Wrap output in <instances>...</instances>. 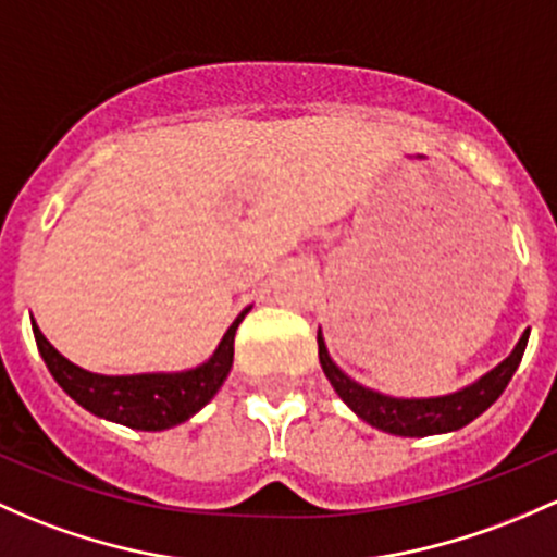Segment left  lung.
Masks as SVG:
<instances>
[{
    "label": "left lung",
    "mask_w": 557,
    "mask_h": 557,
    "mask_svg": "<svg viewBox=\"0 0 557 557\" xmlns=\"http://www.w3.org/2000/svg\"><path fill=\"white\" fill-rule=\"evenodd\" d=\"M525 344H529V331L520 336L518 347L512 349V355L505 362H499L494 371L485 373L475 384L454 392V395L426 397V400H403V397L379 395V392L366 389V386L352 382L347 373L338 371L336 362L327 357L325 342L318 331L320 366H323L327 382L333 384L338 397L362 421H368L376 430L389 432V435L403 437L441 435V432H454L459 426L470 424L472 419H478L485 408H491V403H496V397L505 392V386L510 384L512 373L518 371L520 360H523Z\"/></svg>",
    "instance_id": "left-lung-1"
}]
</instances>
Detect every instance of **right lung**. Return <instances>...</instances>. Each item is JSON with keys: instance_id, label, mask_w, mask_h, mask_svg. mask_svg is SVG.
<instances>
[{"instance_id": "obj_1", "label": "right lung", "mask_w": 557, "mask_h": 557, "mask_svg": "<svg viewBox=\"0 0 557 557\" xmlns=\"http://www.w3.org/2000/svg\"><path fill=\"white\" fill-rule=\"evenodd\" d=\"M245 312L224 333L213 357L208 362H202L200 368H195V371L184 373L101 376V373L82 371L79 366L69 362L66 357L47 342L37 323H32V327L39 355H42L45 366L50 368L52 379L82 408H87V411L101 419L133 426V430L160 432L195 417L205 403L221 389V384H224V379L232 371L234 333H237V325L243 323Z\"/></svg>"}]
</instances>
